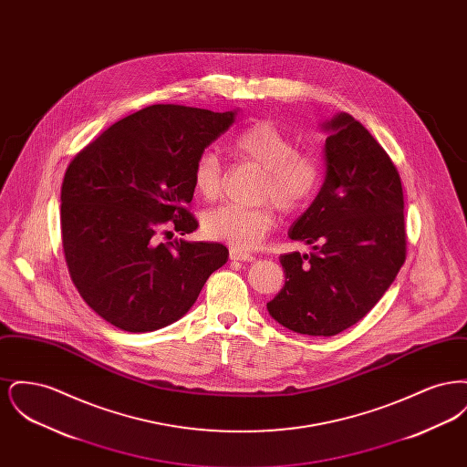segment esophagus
<instances>
[{
    "instance_id": "34e87169",
    "label": "esophagus",
    "mask_w": 467,
    "mask_h": 467,
    "mask_svg": "<svg viewBox=\"0 0 467 467\" xmlns=\"http://www.w3.org/2000/svg\"><path fill=\"white\" fill-rule=\"evenodd\" d=\"M229 257H231V261H240V263H254L255 261L254 255L244 254V252H236V250H231Z\"/></svg>"
}]
</instances>
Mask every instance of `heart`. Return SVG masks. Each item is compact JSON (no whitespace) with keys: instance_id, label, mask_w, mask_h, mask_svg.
Returning <instances> with one entry per match:
<instances>
[{"instance_id":"1","label":"heart","mask_w":467,"mask_h":467,"mask_svg":"<svg viewBox=\"0 0 467 467\" xmlns=\"http://www.w3.org/2000/svg\"><path fill=\"white\" fill-rule=\"evenodd\" d=\"M233 150L263 173L259 201L273 202L280 212L299 210L315 194L320 166L310 156L299 154L289 134L273 122L259 120L244 128L233 141ZM194 189L204 200H217L223 192V168L215 152H202L192 170ZM275 225L271 206L244 208L219 206L202 217V231L210 240L229 244L236 252L257 248Z\"/></svg>"}]
</instances>
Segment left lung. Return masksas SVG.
Returning <instances> with one entry per match:
<instances>
[{
	"instance_id": "1",
	"label": "left lung",
	"mask_w": 467,
	"mask_h": 467,
	"mask_svg": "<svg viewBox=\"0 0 467 467\" xmlns=\"http://www.w3.org/2000/svg\"><path fill=\"white\" fill-rule=\"evenodd\" d=\"M326 175L317 198L290 225L310 254L280 255L282 290L269 315L290 331L334 336L357 324L396 280L406 259L400 173L350 113L320 124Z\"/></svg>"
}]
</instances>
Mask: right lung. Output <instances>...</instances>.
I'll list each match as a JSON object with an SVG mask.
<instances>
[{
  "instance_id": "obj_1",
  "label": "right lung",
  "mask_w": 467,
  "mask_h": 467,
  "mask_svg": "<svg viewBox=\"0 0 467 467\" xmlns=\"http://www.w3.org/2000/svg\"><path fill=\"white\" fill-rule=\"evenodd\" d=\"M238 111L152 105L99 134L67 166L61 234L67 271L84 301L128 333L166 327L192 308L227 263L221 244L159 242L189 234L192 170Z\"/></svg>"
}]
</instances>
